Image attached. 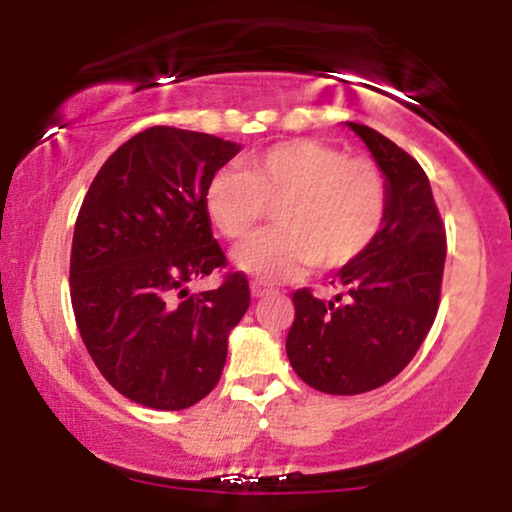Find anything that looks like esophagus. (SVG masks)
<instances>
[{"label": "esophagus", "mask_w": 512, "mask_h": 512, "mask_svg": "<svg viewBox=\"0 0 512 512\" xmlns=\"http://www.w3.org/2000/svg\"><path fill=\"white\" fill-rule=\"evenodd\" d=\"M250 291H252V296H255V298H262V296H267V293H272L274 289L269 284H264V281H252Z\"/></svg>", "instance_id": "1"}]
</instances>
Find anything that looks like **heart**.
Listing matches in <instances>:
<instances>
[{
    "label": "heart",
    "instance_id": "1",
    "mask_svg": "<svg viewBox=\"0 0 512 512\" xmlns=\"http://www.w3.org/2000/svg\"><path fill=\"white\" fill-rule=\"evenodd\" d=\"M216 231L243 240L276 209L281 228L240 245L238 269L264 281L293 279L320 264L337 269L370 248L385 221L387 192L378 166L346 158L315 139H289L221 170L204 190Z\"/></svg>",
    "mask_w": 512,
    "mask_h": 512
}]
</instances>
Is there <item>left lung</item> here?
<instances>
[{
  "label": "left lung",
  "mask_w": 512,
  "mask_h": 512,
  "mask_svg": "<svg viewBox=\"0 0 512 512\" xmlns=\"http://www.w3.org/2000/svg\"><path fill=\"white\" fill-rule=\"evenodd\" d=\"M346 125L383 170L387 209L370 248L334 274L332 301L293 293L286 354L298 378L327 395H361L407 368L436 320L448 252L424 168L375 129Z\"/></svg>",
  "instance_id": "obj_1"
}]
</instances>
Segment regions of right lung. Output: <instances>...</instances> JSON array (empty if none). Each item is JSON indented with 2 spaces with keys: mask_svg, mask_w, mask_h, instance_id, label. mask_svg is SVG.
Listing matches in <instances>:
<instances>
[{
  "mask_svg": "<svg viewBox=\"0 0 512 512\" xmlns=\"http://www.w3.org/2000/svg\"><path fill=\"white\" fill-rule=\"evenodd\" d=\"M238 151L204 132L144 129L103 163L76 216V327L103 378L149 409H187L214 390L228 334L250 305L243 272L187 293L228 264L204 190Z\"/></svg>",
  "mask_w": 512,
  "mask_h": 512,
  "instance_id": "1",
  "label": "right lung"
}]
</instances>
